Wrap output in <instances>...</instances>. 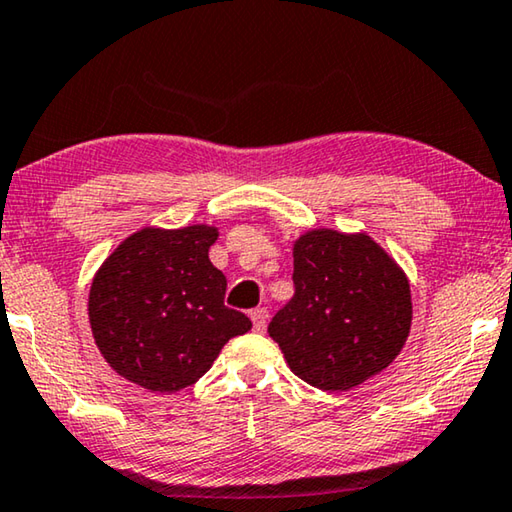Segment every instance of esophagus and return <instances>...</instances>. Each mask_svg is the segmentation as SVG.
Returning <instances> with one entry per match:
<instances>
[{"instance_id":"1","label":"esophagus","mask_w":512,"mask_h":512,"mask_svg":"<svg viewBox=\"0 0 512 512\" xmlns=\"http://www.w3.org/2000/svg\"><path fill=\"white\" fill-rule=\"evenodd\" d=\"M267 316H270V313H267V309H254L251 311V322H254V332H265V327H267Z\"/></svg>"}]
</instances>
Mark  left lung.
Listing matches in <instances>:
<instances>
[{
	"label": "left lung",
	"mask_w": 512,
	"mask_h": 512,
	"mask_svg": "<svg viewBox=\"0 0 512 512\" xmlns=\"http://www.w3.org/2000/svg\"><path fill=\"white\" fill-rule=\"evenodd\" d=\"M290 297L267 327L290 371L348 391L387 368L412 325L410 283L368 235L309 231L295 242Z\"/></svg>",
	"instance_id": "left-lung-1"
}]
</instances>
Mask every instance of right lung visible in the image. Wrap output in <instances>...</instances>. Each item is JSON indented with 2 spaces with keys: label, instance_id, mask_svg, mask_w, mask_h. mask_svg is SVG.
Segmentation results:
<instances>
[{
  "label": "right lung",
  "instance_id": "1",
  "mask_svg": "<svg viewBox=\"0 0 512 512\" xmlns=\"http://www.w3.org/2000/svg\"><path fill=\"white\" fill-rule=\"evenodd\" d=\"M217 229H144L121 242L89 295L93 338L107 364L139 387L174 393L208 371L251 329L224 304L226 277L210 263Z\"/></svg>",
  "mask_w": 512,
  "mask_h": 512
}]
</instances>
